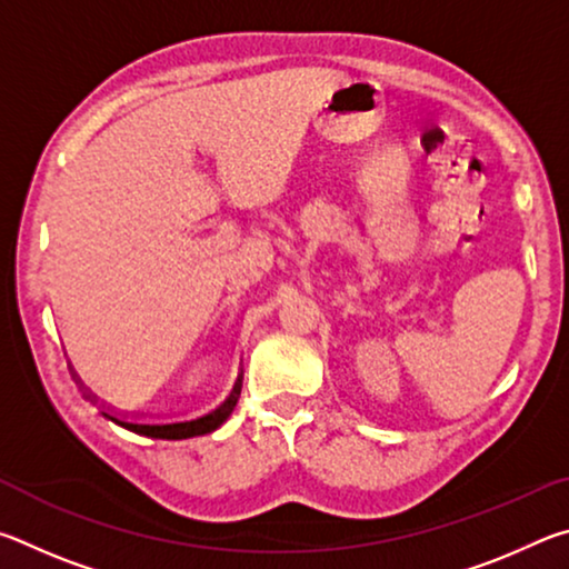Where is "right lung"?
<instances>
[{"mask_svg":"<svg viewBox=\"0 0 569 569\" xmlns=\"http://www.w3.org/2000/svg\"><path fill=\"white\" fill-rule=\"evenodd\" d=\"M240 387H243V381H236L233 391L228 393L226 401H220L213 411L203 413V417H196V419H182V421H134L128 417H120V413H112V411H104V417H110L112 421H118L120 427L130 429V431H138V435H146V437H156V439H188V437H200V435H208V431L218 429L220 423H223L230 411L236 409V403L240 399Z\"/></svg>","mask_w":569,"mask_h":569,"instance_id":"add662e5","label":"right lung"}]
</instances>
